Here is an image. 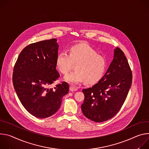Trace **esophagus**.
<instances>
[{"mask_svg": "<svg viewBox=\"0 0 149 149\" xmlns=\"http://www.w3.org/2000/svg\"><path fill=\"white\" fill-rule=\"evenodd\" d=\"M70 90L71 91H76L77 90V87L74 85H70Z\"/></svg>", "mask_w": 149, "mask_h": 149, "instance_id": "esophagus-1", "label": "esophagus"}]
</instances>
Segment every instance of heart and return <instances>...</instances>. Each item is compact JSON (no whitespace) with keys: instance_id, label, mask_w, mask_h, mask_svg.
<instances>
[{"instance_id":"obj_1","label":"heart","mask_w":149,"mask_h":149,"mask_svg":"<svg viewBox=\"0 0 149 149\" xmlns=\"http://www.w3.org/2000/svg\"><path fill=\"white\" fill-rule=\"evenodd\" d=\"M76 63V70L64 77L71 84H79L85 80L88 84H96L102 78L107 66L106 58L85 43L70 47L69 53L60 52L56 60L58 69L63 74H68L73 64Z\"/></svg>"}]
</instances>
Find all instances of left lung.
Returning <instances> with one entry per match:
<instances>
[{
  "label": "left lung",
  "mask_w": 149,
  "mask_h": 149,
  "mask_svg": "<svg viewBox=\"0 0 149 149\" xmlns=\"http://www.w3.org/2000/svg\"><path fill=\"white\" fill-rule=\"evenodd\" d=\"M131 72L124 52L117 47L103 77L92 88L82 91L85 99L81 108L85 116L96 123L114 117L126 100L132 84Z\"/></svg>",
  "instance_id": "obj_1"
}]
</instances>
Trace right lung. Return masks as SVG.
Listing matches in <instances>:
<instances>
[{
  "label": "right lung",
  "instance_id": "right-lung-1",
  "mask_svg": "<svg viewBox=\"0 0 149 149\" xmlns=\"http://www.w3.org/2000/svg\"><path fill=\"white\" fill-rule=\"evenodd\" d=\"M58 49L55 38L31 44L20 53L13 68V84L20 102L39 118L54 114L69 92L65 81L50 88L60 77L56 63Z\"/></svg>",
  "mask_w": 149,
  "mask_h": 149
}]
</instances>
